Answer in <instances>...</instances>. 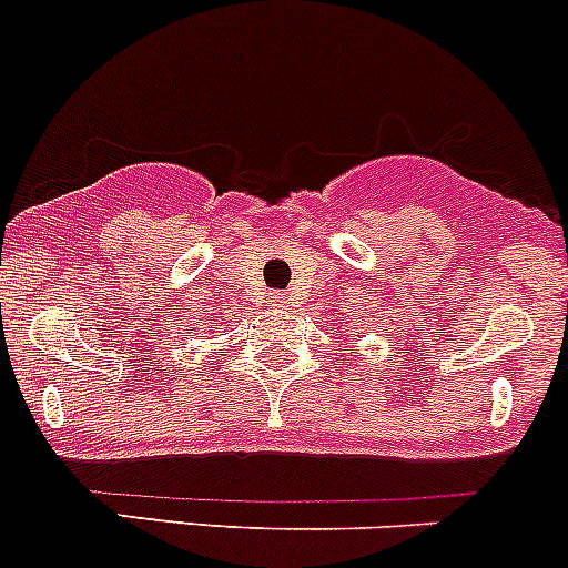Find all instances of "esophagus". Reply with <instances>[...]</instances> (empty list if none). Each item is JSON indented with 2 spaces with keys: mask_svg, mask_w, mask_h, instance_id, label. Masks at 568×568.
I'll return each mask as SVG.
<instances>
[{
  "mask_svg": "<svg viewBox=\"0 0 568 568\" xmlns=\"http://www.w3.org/2000/svg\"><path fill=\"white\" fill-rule=\"evenodd\" d=\"M268 302H272L274 307H288V296L280 294V291H274V294L268 296Z\"/></svg>",
  "mask_w": 568,
  "mask_h": 568,
  "instance_id": "obj_1",
  "label": "esophagus"
}]
</instances>
